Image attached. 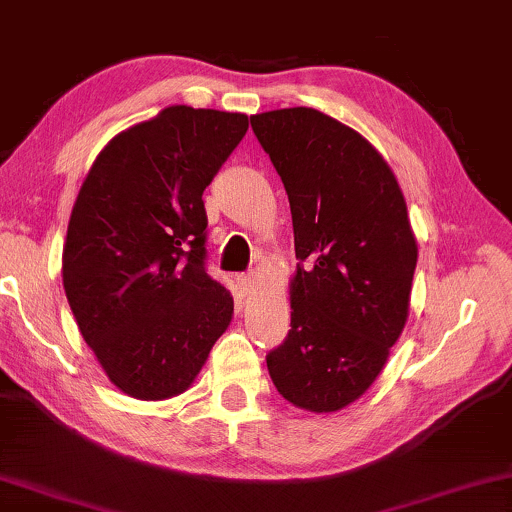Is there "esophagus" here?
Here are the masks:
<instances>
[{
  "label": "esophagus",
  "instance_id": "esophagus-1",
  "mask_svg": "<svg viewBox=\"0 0 512 512\" xmlns=\"http://www.w3.org/2000/svg\"><path fill=\"white\" fill-rule=\"evenodd\" d=\"M236 280H239V287L243 289V294H253L255 292V287H257L255 273H243V276H239Z\"/></svg>",
  "mask_w": 512,
  "mask_h": 512
}]
</instances>
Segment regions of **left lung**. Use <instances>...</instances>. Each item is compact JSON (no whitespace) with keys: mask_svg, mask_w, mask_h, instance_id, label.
<instances>
[{"mask_svg":"<svg viewBox=\"0 0 512 512\" xmlns=\"http://www.w3.org/2000/svg\"><path fill=\"white\" fill-rule=\"evenodd\" d=\"M250 126L285 183L296 273L292 331L266 356L278 393L329 414L372 386L409 315L418 246L398 179L354 128L312 108Z\"/></svg>","mask_w":512,"mask_h":512,"instance_id":"obj_1","label":"left lung"}]
</instances>
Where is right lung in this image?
<instances>
[{
	"mask_svg": "<svg viewBox=\"0 0 512 512\" xmlns=\"http://www.w3.org/2000/svg\"><path fill=\"white\" fill-rule=\"evenodd\" d=\"M248 131L241 112L172 105L105 144L73 204L66 299L105 375L137 400L186 391L232 322L202 193Z\"/></svg>",
	"mask_w": 512,
	"mask_h": 512,
	"instance_id": "add662e5",
	"label": "right lung"
}]
</instances>
